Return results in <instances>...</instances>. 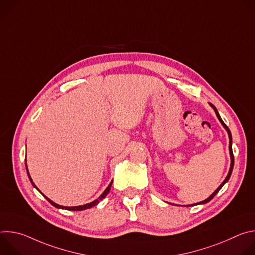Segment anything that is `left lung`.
Masks as SVG:
<instances>
[{
    "instance_id": "left-lung-1",
    "label": "left lung",
    "mask_w": 255,
    "mask_h": 255,
    "mask_svg": "<svg viewBox=\"0 0 255 255\" xmlns=\"http://www.w3.org/2000/svg\"><path fill=\"white\" fill-rule=\"evenodd\" d=\"M210 105H211V107L214 109V111H215V113H216V115H217V117H218V119H219V121L221 122V124L224 126V128L227 130V132H228V135H229V151H230V157H231V165H230V169H229V172H228V174H227V176H226V178L224 179V181L223 183L219 186V188H218L208 199H206V200H204V201H202V202H200V203H197V204H192V205H189L188 207H190V206H195V205H200V204H206V203H208V202H210L217 194H218V192H219L221 189H222V187L227 183V181L229 180V178H230V176H231V173H232V170H233V166H234V155H233V151H232V135H231V132H230V130H229V128L227 127V125L223 122V120L221 119V117H220V115H219V113H218V111H217V109H216V107L213 105V104H211L210 103Z\"/></svg>"
}]
</instances>
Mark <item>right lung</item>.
<instances>
[{"label":"right lung","mask_w":255,"mask_h":255,"mask_svg":"<svg viewBox=\"0 0 255 255\" xmlns=\"http://www.w3.org/2000/svg\"><path fill=\"white\" fill-rule=\"evenodd\" d=\"M26 164V170H27V174H28V177H29V179H30V181H31V184L33 185V187L34 188H36L37 189V187L35 186V184L33 183V180H32V178H31V176H30V174H29V171H28V168H27V163H25ZM112 183H113V180L111 181L110 183V185L108 186V188L104 191V193L97 199V200H95V201H93L92 203H89V204H86V205H83V206H77V207H64V206H60V205H58V204H55L54 202H52L51 200H49L47 197H45L43 194V196L45 197V199L52 205V206H54L55 208H58V209H65V210H69V211H83V210H86V209H90V208H92V207H94V206H96V205H98L108 194H109V192H110V190H111V187H112ZM38 190V189H37ZM39 191V190H38Z\"/></svg>","instance_id":"add662e5"}]
</instances>
